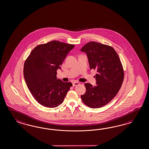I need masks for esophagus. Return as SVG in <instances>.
I'll return each mask as SVG.
<instances>
[{
  "label": "esophagus",
  "instance_id": "1",
  "mask_svg": "<svg viewBox=\"0 0 149 149\" xmlns=\"http://www.w3.org/2000/svg\"><path fill=\"white\" fill-rule=\"evenodd\" d=\"M79 84V83L78 82H77V81H74V82H73V86H77V85H78Z\"/></svg>",
  "mask_w": 149,
  "mask_h": 149
}]
</instances>
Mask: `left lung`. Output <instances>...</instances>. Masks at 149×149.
I'll return each instance as SVG.
<instances>
[{
    "instance_id": "8db88e82",
    "label": "left lung",
    "mask_w": 149,
    "mask_h": 149,
    "mask_svg": "<svg viewBox=\"0 0 149 149\" xmlns=\"http://www.w3.org/2000/svg\"><path fill=\"white\" fill-rule=\"evenodd\" d=\"M87 54L90 69L97 70V85L85 83L86 92L81 98L91 108H99L109 103L117 95L124 79V71L118 54L113 48L90 42L80 50Z\"/></svg>"
}]
</instances>
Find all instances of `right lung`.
<instances>
[{
  "label": "right lung",
  "mask_w": 149,
  "mask_h": 149,
  "mask_svg": "<svg viewBox=\"0 0 149 149\" xmlns=\"http://www.w3.org/2000/svg\"><path fill=\"white\" fill-rule=\"evenodd\" d=\"M74 45L53 40L36 46L24 66V77L35 99L44 107L54 108L63 102L72 84L58 79L57 70Z\"/></svg>",
  "instance_id": "add662e5"
}]
</instances>
